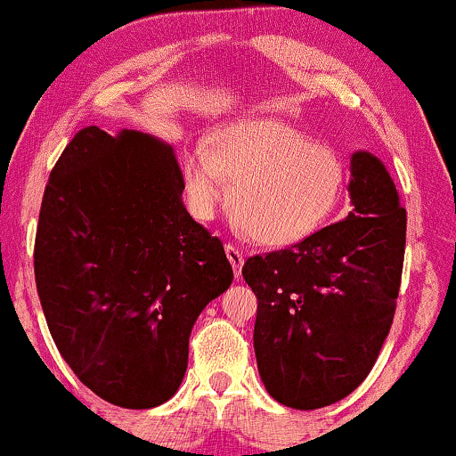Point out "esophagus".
<instances>
[{
    "label": "esophagus",
    "instance_id": "obj_1",
    "mask_svg": "<svg viewBox=\"0 0 456 456\" xmlns=\"http://www.w3.org/2000/svg\"><path fill=\"white\" fill-rule=\"evenodd\" d=\"M224 252H227L229 263H232L235 278H240V276H242V267H244V255L238 248H235V246H232V244L224 246Z\"/></svg>",
    "mask_w": 456,
    "mask_h": 456
}]
</instances>
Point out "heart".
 I'll list each match as a JSON object with an SVG mask.
<instances>
[{"instance_id": "heart-1", "label": "heart", "mask_w": 456, "mask_h": 456, "mask_svg": "<svg viewBox=\"0 0 456 456\" xmlns=\"http://www.w3.org/2000/svg\"><path fill=\"white\" fill-rule=\"evenodd\" d=\"M191 210L210 221L229 183L232 212L255 242L282 248L304 242L325 224L344 189L338 152L276 118L238 120L183 159Z\"/></svg>"}]
</instances>
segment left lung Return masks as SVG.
<instances>
[{"mask_svg": "<svg viewBox=\"0 0 456 456\" xmlns=\"http://www.w3.org/2000/svg\"><path fill=\"white\" fill-rule=\"evenodd\" d=\"M353 210L290 248L250 256L255 354L267 393L318 410L354 391L391 331L402 282L405 210L376 155L350 157Z\"/></svg>", "mask_w": 456, "mask_h": 456, "instance_id": "left-lung-1", "label": "left lung"}]
</instances>
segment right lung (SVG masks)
Returning a JSON list of instances; mask_svg holds the SVG:
<instances>
[{
  "instance_id": "obj_1",
  "label": "right lung",
  "mask_w": 456,
  "mask_h": 456,
  "mask_svg": "<svg viewBox=\"0 0 456 456\" xmlns=\"http://www.w3.org/2000/svg\"><path fill=\"white\" fill-rule=\"evenodd\" d=\"M166 142L85 127L44 191L36 284L65 363L97 397L146 410L178 391L201 310L232 287L223 242L193 221Z\"/></svg>"
}]
</instances>
